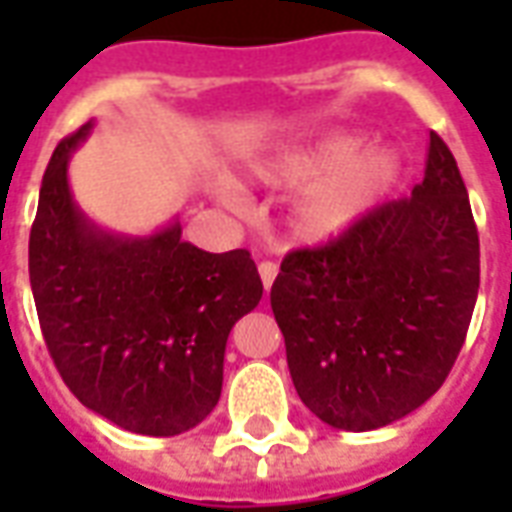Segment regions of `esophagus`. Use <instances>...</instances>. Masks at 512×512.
Here are the masks:
<instances>
[{
  "label": "esophagus",
  "instance_id": "34e87169",
  "mask_svg": "<svg viewBox=\"0 0 512 512\" xmlns=\"http://www.w3.org/2000/svg\"><path fill=\"white\" fill-rule=\"evenodd\" d=\"M257 271H260V279H263V288L271 290V285H274V279H277V274H279L277 263H271V260H263V263L257 266Z\"/></svg>",
  "mask_w": 512,
  "mask_h": 512
}]
</instances>
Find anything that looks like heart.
Wrapping results in <instances>:
<instances>
[{"label": "heart", "mask_w": 512, "mask_h": 512, "mask_svg": "<svg viewBox=\"0 0 512 512\" xmlns=\"http://www.w3.org/2000/svg\"><path fill=\"white\" fill-rule=\"evenodd\" d=\"M351 131L279 145L249 167L271 189H301L290 208V230L301 241H329L351 230L384 200L397 180L395 150L363 147ZM227 200L238 202L233 191Z\"/></svg>", "instance_id": "1"}]
</instances>
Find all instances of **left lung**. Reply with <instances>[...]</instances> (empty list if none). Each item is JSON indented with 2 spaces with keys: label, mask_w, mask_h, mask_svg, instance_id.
Returning <instances> with one entry per match:
<instances>
[{
  "label": "left lung",
  "mask_w": 512,
  "mask_h": 512,
  "mask_svg": "<svg viewBox=\"0 0 512 512\" xmlns=\"http://www.w3.org/2000/svg\"><path fill=\"white\" fill-rule=\"evenodd\" d=\"M480 288V238L458 164L430 131L425 178L271 285L293 386L337 430L384 428L439 392Z\"/></svg>",
  "instance_id": "obj_1"
}]
</instances>
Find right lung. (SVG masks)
I'll return each instance as SVG.
<instances>
[{
	"instance_id": "right-lung-1",
	"label": "right lung",
	"mask_w": 512,
	"mask_h": 512,
	"mask_svg": "<svg viewBox=\"0 0 512 512\" xmlns=\"http://www.w3.org/2000/svg\"><path fill=\"white\" fill-rule=\"evenodd\" d=\"M90 128L54 150L29 233L43 340L90 411L131 433L178 436L219 403L227 337L260 304L263 282L246 249L202 252L180 222L145 238L95 227L68 183Z\"/></svg>"
}]
</instances>
